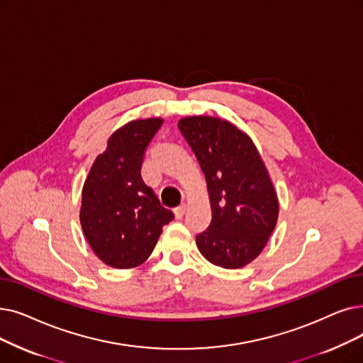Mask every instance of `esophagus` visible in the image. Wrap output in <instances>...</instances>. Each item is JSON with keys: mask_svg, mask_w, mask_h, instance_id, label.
<instances>
[{"mask_svg": "<svg viewBox=\"0 0 363 363\" xmlns=\"http://www.w3.org/2000/svg\"><path fill=\"white\" fill-rule=\"evenodd\" d=\"M184 213H185V204L182 203L178 208H175V215H177V218H182Z\"/></svg>", "mask_w": 363, "mask_h": 363, "instance_id": "34e87169", "label": "esophagus"}]
</instances>
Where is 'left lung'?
I'll return each instance as SVG.
<instances>
[{
	"instance_id": "obj_1",
	"label": "left lung",
	"mask_w": 363,
	"mask_h": 363,
	"mask_svg": "<svg viewBox=\"0 0 363 363\" xmlns=\"http://www.w3.org/2000/svg\"><path fill=\"white\" fill-rule=\"evenodd\" d=\"M178 128L206 177L212 206L209 227L196 235L201 255L223 269L255 259L273 233L279 201L250 138L230 121L185 117Z\"/></svg>"
}]
</instances>
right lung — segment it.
I'll return each instance as SVG.
<instances>
[{"label": "right lung", "instance_id": "add662e5", "mask_svg": "<svg viewBox=\"0 0 363 363\" xmlns=\"http://www.w3.org/2000/svg\"><path fill=\"white\" fill-rule=\"evenodd\" d=\"M162 123V118L135 120L116 130L83 186L84 235L99 259L114 269L143 264L162 228L175 218L140 177L145 148Z\"/></svg>", "mask_w": 363, "mask_h": 363}]
</instances>
